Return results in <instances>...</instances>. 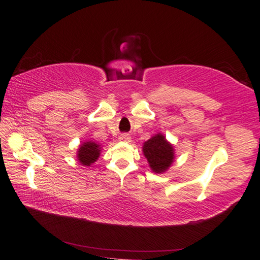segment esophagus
Instances as JSON below:
<instances>
[{
	"instance_id": "obj_1",
	"label": "esophagus",
	"mask_w": 260,
	"mask_h": 260,
	"mask_svg": "<svg viewBox=\"0 0 260 260\" xmlns=\"http://www.w3.org/2000/svg\"><path fill=\"white\" fill-rule=\"evenodd\" d=\"M119 139L121 141H124V142H129L131 141V136L128 134H121Z\"/></svg>"
}]
</instances>
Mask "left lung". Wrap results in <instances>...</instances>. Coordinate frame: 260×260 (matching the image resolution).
I'll return each mask as SVG.
<instances>
[{
    "instance_id": "obj_1",
    "label": "left lung",
    "mask_w": 260,
    "mask_h": 260,
    "mask_svg": "<svg viewBox=\"0 0 260 260\" xmlns=\"http://www.w3.org/2000/svg\"><path fill=\"white\" fill-rule=\"evenodd\" d=\"M143 152L150 163V167L155 173L167 171L174 159L173 147L161 134L153 136L144 143Z\"/></svg>"
}]
</instances>
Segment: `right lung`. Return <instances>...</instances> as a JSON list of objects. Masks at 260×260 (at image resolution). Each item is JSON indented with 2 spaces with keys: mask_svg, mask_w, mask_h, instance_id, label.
<instances>
[{
  "mask_svg": "<svg viewBox=\"0 0 260 260\" xmlns=\"http://www.w3.org/2000/svg\"><path fill=\"white\" fill-rule=\"evenodd\" d=\"M101 154V147L93 142H86L82 144L78 151V159L82 165H89L97 161Z\"/></svg>",
  "mask_w": 260,
  "mask_h": 260,
  "instance_id": "right-lung-1",
  "label": "right lung"
}]
</instances>
